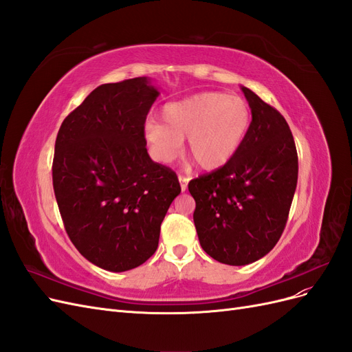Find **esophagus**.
I'll list each match as a JSON object with an SVG mask.
<instances>
[{
	"label": "esophagus",
	"instance_id": "obj_1",
	"mask_svg": "<svg viewBox=\"0 0 352 352\" xmlns=\"http://www.w3.org/2000/svg\"><path fill=\"white\" fill-rule=\"evenodd\" d=\"M179 182H180V189H182V192H184V190H186V188H188L189 177L184 176V175H179Z\"/></svg>",
	"mask_w": 352,
	"mask_h": 352
}]
</instances>
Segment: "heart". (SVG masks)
<instances>
[{
  "instance_id": "1",
  "label": "heart",
  "mask_w": 352,
  "mask_h": 352,
  "mask_svg": "<svg viewBox=\"0 0 352 352\" xmlns=\"http://www.w3.org/2000/svg\"><path fill=\"white\" fill-rule=\"evenodd\" d=\"M162 123L146 122L145 141L160 163L173 162L188 141V151L199 167L212 170L235 155L248 133L251 109L239 95L202 92L168 102L162 109Z\"/></svg>"
}]
</instances>
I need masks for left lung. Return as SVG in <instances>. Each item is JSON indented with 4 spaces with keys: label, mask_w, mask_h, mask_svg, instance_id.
Wrapping results in <instances>:
<instances>
[{
    "label": "left lung",
    "mask_w": 352,
    "mask_h": 352,
    "mask_svg": "<svg viewBox=\"0 0 352 352\" xmlns=\"http://www.w3.org/2000/svg\"><path fill=\"white\" fill-rule=\"evenodd\" d=\"M252 120L239 150L188 185L202 250L229 265L260 260L280 239L298 182V154L285 117L242 87Z\"/></svg>",
    "instance_id": "obj_1"
}]
</instances>
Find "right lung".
I'll return each mask as SVG.
<instances>
[{
    "label": "right lung",
    "mask_w": 352,
    "mask_h": 352,
    "mask_svg": "<svg viewBox=\"0 0 352 352\" xmlns=\"http://www.w3.org/2000/svg\"><path fill=\"white\" fill-rule=\"evenodd\" d=\"M146 78L95 88L61 123L52 186L70 241L85 258L126 272L155 252L180 185L148 155L144 124L158 97Z\"/></svg>",
    "instance_id": "add662e5"
}]
</instances>
